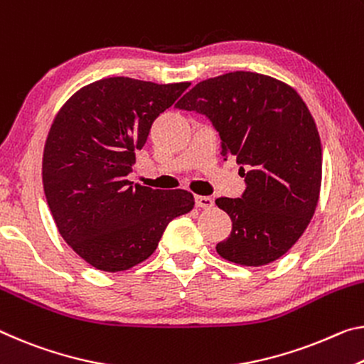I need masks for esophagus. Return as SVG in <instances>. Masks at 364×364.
Wrapping results in <instances>:
<instances>
[{
  "label": "esophagus",
  "mask_w": 364,
  "mask_h": 364,
  "mask_svg": "<svg viewBox=\"0 0 364 364\" xmlns=\"http://www.w3.org/2000/svg\"><path fill=\"white\" fill-rule=\"evenodd\" d=\"M196 205L200 207V209H210V207H213V199L209 196H196Z\"/></svg>",
  "instance_id": "esophagus-1"
}]
</instances>
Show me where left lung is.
<instances>
[{"label":"left lung","instance_id":"8db88e82","mask_svg":"<svg viewBox=\"0 0 364 364\" xmlns=\"http://www.w3.org/2000/svg\"><path fill=\"white\" fill-rule=\"evenodd\" d=\"M175 107L205 114L220 134L222 157L236 159L245 176L241 198L215 199L232 218L217 252L247 267L277 261L319 203L322 147L306 103L279 79L235 71L196 84Z\"/></svg>","mask_w":364,"mask_h":364}]
</instances>
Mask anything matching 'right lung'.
<instances>
[{"label":"right lung","instance_id":"1","mask_svg":"<svg viewBox=\"0 0 364 364\" xmlns=\"http://www.w3.org/2000/svg\"><path fill=\"white\" fill-rule=\"evenodd\" d=\"M189 85L107 77L56 113L43 149V191L58 232L92 267L121 272L144 262L166 225L193 210L189 191L128 180L155 118Z\"/></svg>","mask_w":364,"mask_h":364}]
</instances>
